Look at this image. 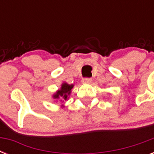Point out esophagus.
<instances>
[{"label": "esophagus", "mask_w": 154, "mask_h": 154, "mask_svg": "<svg viewBox=\"0 0 154 154\" xmlns=\"http://www.w3.org/2000/svg\"><path fill=\"white\" fill-rule=\"evenodd\" d=\"M82 82L83 84H89L92 82L91 78H88V77H85V78H82Z\"/></svg>", "instance_id": "1"}]
</instances>
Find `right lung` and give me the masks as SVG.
<instances>
[{"mask_svg":"<svg viewBox=\"0 0 154 154\" xmlns=\"http://www.w3.org/2000/svg\"><path fill=\"white\" fill-rule=\"evenodd\" d=\"M74 86L73 84H68L66 82H63L61 85H60V88L59 89H57L56 93L53 94L52 97L53 98V100L55 101H60V102H62L66 100L69 99L70 94H71V92H72V89ZM64 107V105H61V108Z\"/></svg>","mask_w":154,"mask_h":154,"instance_id":"add662e5","label":"right lung"}]
</instances>
